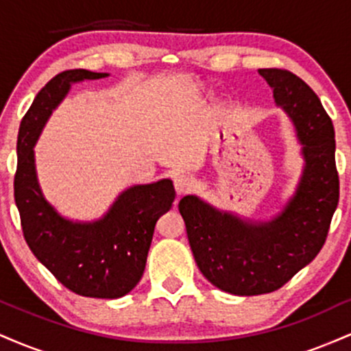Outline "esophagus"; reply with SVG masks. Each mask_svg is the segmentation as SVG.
Returning a JSON list of instances; mask_svg holds the SVG:
<instances>
[{
	"label": "esophagus",
	"mask_w": 351,
	"mask_h": 351,
	"mask_svg": "<svg viewBox=\"0 0 351 351\" xmlns=\"http://www.w3.org/2000/svg\"><path fill=\"white\" fill-rule=\"evenodd\" d=\"M195 186V180L191 178L189 175H180L175 178V189H176V195H186Z\"/></svg>",
	"instance_id": "obj_1"
}]
</instances>
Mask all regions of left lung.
Returning <instances> with one entry per match:
<instances>
[{
  "label": "left lung",
  "mask_w": 351,
  "mask_h": 351,
  "mask_svg": "<svg viewBox=\"0 0 351 351\" xmlns=\"http://www.w3.org/2000/svg\"><path fill=\"white\" fill-rule=\"evenodd\" d=\"M302 143L299 186L271 221H247L219 211L198 196L180 199L193 256L203 276L234 295L280 289L315 259L327 239L340 196L335 130L320 99L291 71L259 69Z\"/></svg>",
  "instance_id": "1"
}]
</instances>
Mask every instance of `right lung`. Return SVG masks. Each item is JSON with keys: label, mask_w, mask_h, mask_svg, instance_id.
<instances>
[{"label": "right lung", "mask_w": 351, "mask_h": 351, "mask_svg": "<svg viewBox=\"0 0 351 351\" xmlns=\"http://www.w3.org/2000/svg\"><path fill=\"white\" fill-rule=\"evenodd\" d=\"M106 72L64 71L36 95L18 134L14 201L24 239L38 261L64 287L84 297L119 299L138 284L158 217L171 208V180L125 189L110 209L92 223H74L43 196L36 176L34 145L71 84L107 77Z\"/></svg>", "instance_id": "1"}]
</instances>
